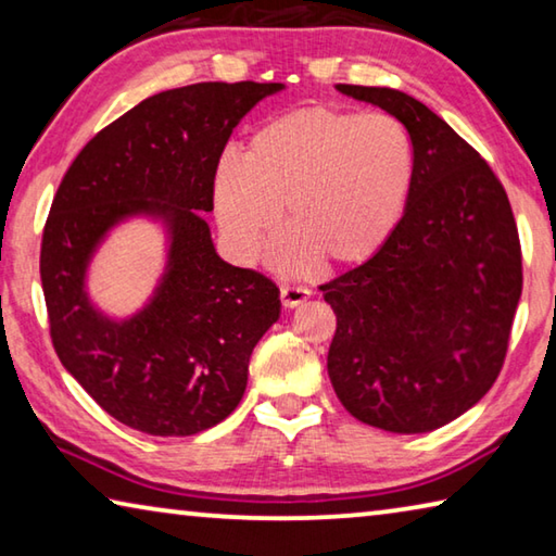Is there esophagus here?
<instances>
[{"label": "esophagus", "mask_w": 556, "mask_h": 556, "mask_svg": "<svg viewBox=\"0 0 556 556\" xmlns=\"http://www.w3.org/2000/svg\"><path fill=\"white\" fill-rule=\"evenodd\" d=\"M279 296H281V304L287 308H294L299 304H304V301L312 296V291L306 287H296V285H285L279 289Z\"/></svg>", "instance_id": "1"}]
</instances>
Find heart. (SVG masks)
<instances>
[{
    "instance_id": "obj_1",
    "label": "heart",
    "mask_w": 556,
    "mask_h": 556,
    "mask_svg": "<svg viewBox=\"0 0 556 556\" xmlns=\"http://www.w3.org/2000/svg\"><path fill=\"white\" fill-rule=\"evenodd\" d=\"M414 186L417 149L397 117L314 105L262 125L244 147L242 164L220 162L213 205L240 257H255L275 238L285 208L294 235L281 250L287 267L316 260L355 267L400 230Z\"/></svg>"
}]
</instances>
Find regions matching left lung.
<instances>
[{
	"label": "left lung",
	"instance_id": "8db88e82",
	"mask_svg": "<svg viewBox=\"0 0 556 556\" xmlns=\"http://www.w3.org/2000/svg\"><path fill=\"white\" fill-rule=\"evenodd\" d=\"M409 129L417 186L400 230L318 289L336 314L328 378L363 425L434 431L493 388L505 363L522 250L501 178L407 92L338 86Z\"/></svg>",
	"mask_w": 556,
	"mask_h": 556
}]
</instances>
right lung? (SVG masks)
<instances>
[{
  "mask_svg": "<svg viewBox=\"0 0 556 556\" xmlns=\"http://www.w3.org/2000/svg\"><path fill=\"white\" fill-rule=\"evenodd\" d=\"M281 83H195L156 92L80 149L53 195L41 287L63 368L110 417L152 437L223 421L248 388L252 348L279 318V289L213 248L203 213L232 129ZM129 214L162 217L169 265L155 299L127 323L89 304L85 271Z\"/></svg>",
  "mask_w": 556,
  "mask_h": 556,
  "instance_id": "1",
  "label": "right lung"
}]
</instances>
